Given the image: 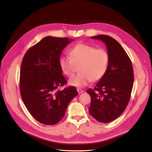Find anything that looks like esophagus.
<instances>
[{"mask_svg":"<svg viewBox=\"0 0 152 152\" xmlns=\"http://www.w3.org/2000/svg\"><path fill=\"white\" fill-rule=\"evenodd\" d=\"M77 91H78V93H79V94H82V93H84V91L80 89V88H77Z\"/></svg>","mask_w":152,"mask_h":152,"instance_id":"obj_1","label":"esophagus"}]
</instances>
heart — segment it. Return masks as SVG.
Here are the masks:
<instances>
[{
  "label": "heart",
  "mask_w": 152,
  "mask_h": 152,
  "mask_svg": "<svg viewBox=\"0 0 152 152\" xmlns=\"http://www.w3.org/2000/svg\"><path fill=\"white\" fill-rule=\"evenodd\" d=\"M70 57L59 59V66L63 74L72 77L75 66H80L79 74L73 76L68 80V84L77 87H83L91 81L97 82L102 79L109 66V54L104 49L86 44H78L70 52Z\"/></svg>",
  "instance_id": "obj_1"
}]
</instances>
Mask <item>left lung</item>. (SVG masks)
Wrapping results in <instances>:
<instances>
[{
    "label": "left lung",
    "instance_id": "1",
    "mask_svg": "<svg viewBox=\"0 0 152 152\" xmlns=\"http://www.w3.org/2000/svg\"><path fill=\"white\" fill-rule=\"evenodd\" d=\"M91 38L105 44L110 62L105 75L94 89L87 91L91 96L89 112L98 122L108 123L121 115L129 102L134 82L133 68L127 54L115 39L104 35Z\"/></svg>",
    "mask_w": 152,
    "mask_h": 152
}]
</instances>
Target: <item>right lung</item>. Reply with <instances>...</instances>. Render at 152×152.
<instances>
[{
    "mask_svg": "<svg viewBox=\"0 0 152 152\" xmlns=\"http://www.w3.org/2000/svg\"><path fill=\"white\" fill-rule=\"evenodd\" d=\"M73 39L45 37L30 48L20 70L21 96L35 120L54 125L64 117L68 105L78 94L76 87L59 90L66 84L59 66L62 50Z\"/></svg>",
    "mask_w": 152,
    "mask_h": 152,
    "instance_id": "add662e5",
    "label": "right lung"
}]
</instances>
